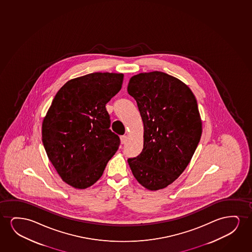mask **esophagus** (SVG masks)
I'll use <instances>...</instances> for the list:
<instances>
[{
	"instance_id": "1",
	"label": "esophagus",
	"mask_w": 252,
	"mask_h": 252,
	"mask_svg": "<svg viewBox=\"0 0 252 252\" xmlns=\"http://www.w3.org/2000/svg\"><path fill=\"white\" fill-rule=\"evenodd\" d=\"M121 144H126V141H127V136H126V135H123V136H121Z\"/></svg>"
}]
</instances>
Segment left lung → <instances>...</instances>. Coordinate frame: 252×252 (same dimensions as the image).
I'll list each match as a JSON object with an SVG mask.
<instances>
[{
	"instance_id": "obj_1",
	"label": "left lung",
	"mask_w": 252,
	"mask_h": 252,
	"mask_svg": "<svg viewBox=\"0 0 252 252\" xmlns=\"http://www.w3.org/2000/svg\"><path fill=\"white\" fill-rule=\"evenodd\" d=\"M127 91L144 123V147L128 163L142 186L162 189L185 170L200 142L196 99L185 83L161 71L135 75Z\"/></svg>"
}]
</instances>
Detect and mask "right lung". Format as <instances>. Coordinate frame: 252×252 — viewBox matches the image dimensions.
I'll list each match as a JSON object with an SVG mask.
<instances>
[{"label": "right lung", "instance_id": "add662e5", "mask_svg": "<svg viewBox=\"0 0 252 252\" xmlns=\"http://www.w3.org/2000/svg\"><path fill=\"white\" fill-rule=\"evenodd\" d=\"M123 74L95 72L69 80L59 90L42 124L49 160L67 184L96 183L121 140L111 131L106 104L121 90Z\"/></svg>", "mask_w": 252, "mask_h": 252}]
</instances>
